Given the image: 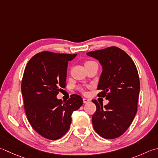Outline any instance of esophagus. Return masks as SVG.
Segmentation results:
<instances>
[{"label": "esophagus", "mask_w": 158, "mask_h": 158, "mask_svg": "<svg viewBox=\"0 0 158 158\" xmlns=\"http://www.w3.org/2000/svg\"><path fill=\"white\" fill-rule=\"evenodd\" d=\"M83 103H89V102H90V100L88 99V98H83Z\"/></svg>", "instance_id": "34e87169"}]
</instances>
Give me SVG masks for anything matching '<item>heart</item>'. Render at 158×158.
Segmentation results:
<instances>
[{
  "mask_svg": "<svg viewBox=\"0 0 158 158\" xmlns=\"http://www.w3.org/2000/svg\"><path fill=\"white\" fill-rule=\"evenodd\" d=\"M91 62H92V61H85V65H86V64H89V63H91Z\"/></svg>",
  "mask_w": 158,
  "mask_h": 158,
  "instance_id": "heart-1",
  "label": "heart"
}]
</instances>
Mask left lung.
I'll list each match as a JSON object with an SVG mask.
<instances>
[{
	"mask_svg": "<svg viewBox=\"0 0 158 158\" xmlns=\"http://www.w3.org/2000/svg\"><path fill=\"white\" fill-rule=\"evenodd\" d=\"M86 55L101 65L98 96L109 101L105 106L92 101L97 106L92 118L93 127L104 138H118L129 128L137 112L140 80L136 66L124 51L116 46Z\"/></svg>",
	"mask_w": 158,
	"mask_h": 158,
	"instance_id": "left-lung-1",
	"label": "left lung"
}]
</instances>
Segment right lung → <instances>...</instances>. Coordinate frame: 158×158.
<instances>
[{
	"instance_id": "1",
	"label": "right lung",
	"mask_w": 158,
	"mask_h": 158,
	"mask_svg": "<svg viewBox=\"0 0 158 158\" xmlns=\"http://www.w3.org/2000/svg\"><path fill=\"white\" fill-rule=\"evenodd\" d=\"M76 56L44 51L34 55L24 70L21 90L26 115L34 130L49 140H57L69 131L71 115L83 105L77 94L64 102L57 98L66 88L68 63Z\"/></svg>"
}]
</instances>
